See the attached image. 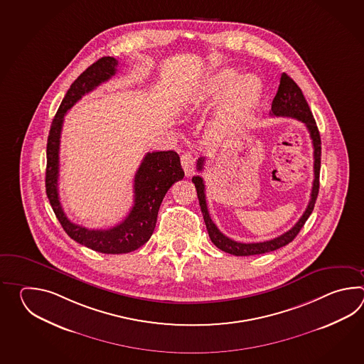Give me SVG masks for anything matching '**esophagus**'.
<instances>
[{
	"mask_svg": "<svg viewBox=\"0 0 364 364\" xmlns=\"http://www.w3.org/2000/svg\"><path fill=\"white\" fill-rule=\"evenodd\" d=\"M181 164L185 171L186 177L193 176L195 171V157L191 154H183L181 156Z\"/></svg>",
	"mask_w": 364,
	"mask_h": 364,
	"instance_id": "esophagus-1",
	"label": "esophagus"
}]
</instances>
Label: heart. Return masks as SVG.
Returning <instances> with one entry per match:
<instances>
[{"label": "heart", "instance_id": "b5f03b06", "mask_svg": "<svg viewBox=\"0 0 364 364\" xmlns=\"http://www.w3.org/2000/svg\"><path fill=\"white\" fill-rule=\"evenodd\" d=\"M238 70L223 68L204 79L193 95V107L208 105L223 95L213 124V134L224 136L247 121L262 97L263 85L254 75L240 77Z\"/></svg>", "mask_w": 364, "mask_h": 364}]
</instances>
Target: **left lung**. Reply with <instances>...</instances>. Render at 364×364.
Masks as SVG:
<instances>
[{
  "instance_id": "8db88e82",
  "label": "left lung",
  "mask_w": 364,
  "mask_h": 364,
  "mask_svg": "<svg viewBox=\"0 0 364 364\" xmlns=\"http://www.w3.org/2000/svg\"><path fill=\"white\" fill-rule=\"evenodd\" d=\"M271 116L294 118L306 124V127L309 130V136L312 139V146H314V176H315L314 183H312V190H311V199H309V205L304 210L302 217L298 220V223L290 230H287L277 238H273L271 240L257 242V243H240L237 240L228 238L217 229L216 225L213 224L212 218L209 216L207 200H205V186H204L203 178L200 176L193 177V182L196 187L198 199L200 204L201 213L204 217L207 230H208L209 238L216 247L223 250L228 254H232V255H260V254L271 252V251L287 246L291 240H294L295 237L298 235V232H301L303 225L307 221L309 215L312 213L315 203H316L318 186H320L318 185V177H320V163H321V139H320V134H318L315 118L312 116L309 104L303 96L302 90L298 87L291 77L287 75V73H282L281 79H279V91L272 101ZM204 161H205L204 157H200L198 160V165H196L198 171H203Z\"/></svg>"
}]
</instances>
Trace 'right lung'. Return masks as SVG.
<instances>
[{"label": "right lung", "instance_id": "obj_1", "mask_svg": "<svg viewBox=\"0 0 364 364\" xmlns=\"http://www.w3.org/2000/svg\"><path fill=\"white\" fill-rule=\"evenodd\" d=\"M117 66L116 58L102 57L74 80L53 118L47 144L46 188L55 217L71 240L101 254H127L148 242L155 230L157 213L165 193L174 182L185 177L177 152H148L134 178V205L121 224L107 230H95L73 224L65 215L58 196L60 138L63 117L82 96L113 77Z\"/></svg>", "mask_w": 364, "mask_h": 364}]
</instances>
